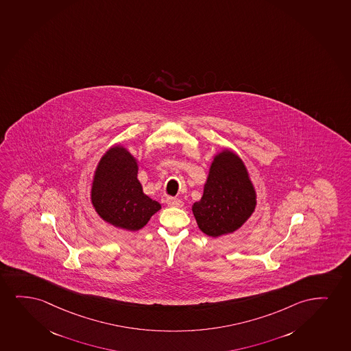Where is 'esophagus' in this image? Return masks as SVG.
Wrapping results in <instances>:
<instances>
[{"label":"esophagus","instance_id":"1","mask_svg":"<svg viewBox=\"0 0 351 351\" xmlns=\"http://www.w3.org/2000/svg\"><path fill=\"white\" fill-rule=\"evenodd\" d=\"M167 205L169 207H182L183 202L180 199H178V197H168L167 199Z\"/></svg>","mask_w":351,"mask_h":351}]
</instances>
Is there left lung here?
Instances as JSON below:
<instances>
[{"instance_id": "1", "label": "left lung", "mask_w": 351, "mask_h": 351, "mask_svg": "<svg viewBox=\"0 0 351 351\" xmlns=\"http://www.w3.org/2000/svg\"><path fill=\"white\" fill-rule=\"evenodd\" d=\"M255 206V189L244 164L231 151H223L210 165L204 195L193 205L199 228L210 237L233 232Z\"/></svg>"}]
</instances>
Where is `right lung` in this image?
Returning a JSON list of instances; mask_svg holds the SVG:
<instances>
[{
  "mask_svg": "<svg viewBox=\"0 0 351 351\" xmlns=\"http://www.w3.org/2000/svg\"><path fill=\"white\" fill-rule=\"evenodd\" d=\"M137 173L133 156L121 146H114L101 158L91 188V201L101 218L130 231L145 226L160 210L157 201L143 193Z\"/></svg>",
  "mask_w": 351,
  "mask_h": 351,
  "instance_id": "obj_1",
  "label": "right lung"
}]
</instances>
